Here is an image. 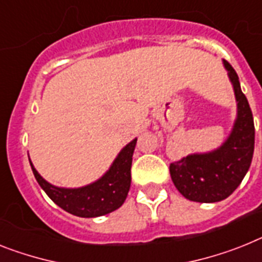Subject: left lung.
<instances>
[{"label":"left lung","mask_w":262,"mask_h":262,"mask_svg":"<svg viewBox=\"0 0 262 262\" xmlns=\"http://www.w3.org/2000/svg\"><path fill=\"white\" fill-rule=\"evenodd\" d=\"M224 67L232 81L237 101V118L232 133L219 149L189 155L170 164V177L185 199L195 202H217L229 197L241 184L254 151V122L238 76L228 61Z\"/></svg>","instance_id":"obj_1"}]
</instances>
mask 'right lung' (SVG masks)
Segmentation results:
<instances>
[{"label": "right lung", "instance_id": "obj_1", "mask_svg": "<svg viewBox=\"0 0 262 262\" xmlns=\"http://www.w3.org/2000/svg\"><path fill=\"white\" fill-rule=\"evenodd\" d=\"M136 142L137 138L129 142L118 153L111 169L100 180L82 188L67 189L52 185L38 174L32 162L30 166L39 186L45 190L50 200L63 210L86 219L104 216L118 209L126 200L127 192L130 189L132 157Z\"/></svg>", "mask_w": 262, "mask_h": 262}]
</instances>
